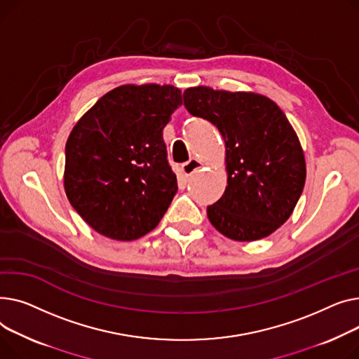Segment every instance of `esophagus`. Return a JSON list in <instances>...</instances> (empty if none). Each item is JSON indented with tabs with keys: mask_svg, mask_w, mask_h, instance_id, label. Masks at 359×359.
<instances>
[{
	"mask_svg": "<svg viewBox=\"0 0 359 359\" xmlns=\"http://www.w3.org/2000/svg\"><path fill=\"white\" fill-rule=\"evenodd\" d=\"M201 166H203V163L198 159L193 158L182 165V172L185 177H189V175H193L196 171H198Z\"/></svg>",
	"mask_w": 359,
	"mask_h": 359,
	"instance_id": "obj_1",
	"label": "esophagus"
}]
</instances>
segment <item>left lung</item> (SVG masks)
Masks as SVG:
<instances>
[{"instance_id": "obj_1", "label": "left lung", "mask_w": 359, "mask_h": 359, "mask_svg": "<svg viewBox=\"0 0 359 359\" xmlns=\"http://www.w3.org/2000/svg\"><path fill=\"white\" fill-rule=\"evenodd\" d=\"M185 109L213 123L226 144L227 187L207 207L212 224L229 239L269 236L296 207L306 182L299 137L278 105L255 93L184 91Z\"/></svg>"}]
</instances>
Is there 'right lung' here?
Listing matches in <instances>:
<instances>
[{
    "mask_svg": "<svg viewBox=\"0 0 359 359\" xmlns=\"http://www.w3.org/2000/svg\"><path fill=\"white\" fill-rule=\"evenodd\" d=\"M181 105L172 86H121L102 95L65 146V193L100 235L135 241L154 230L178 191L162 130Z\"/></svg>",
    "mask_w": 359,
    "mask_h": 359,
    "instance_id": "right-lung-1",
    "label": "right lung"
}]
</instances>
